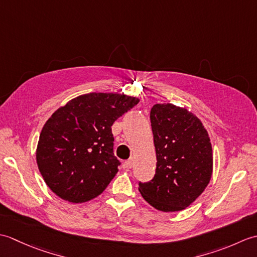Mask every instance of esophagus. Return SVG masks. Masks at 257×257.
<instances>
[{
    "mask_svg": "<svg viewBox=\"0 0 257 257\" xmlns=\"http://www.w3.org/2000/svg\"><path fill=\"white\" fill-rule=\"evenodd\" d=\"M133 166H134V161L132 159L123 162V168H125V169H132Z\"/></svg>",
    "mask_w": 257,
    "mask_h": 257,
    "instance_id": "obj_1",
    "label": "esophagus"
}]
</instances>
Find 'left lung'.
Segmentation results:
<instances>
[{
    "label": "left lung",
    "instance_id": "1",
    "mask_svg": "<svg viewBox=\"0 0 257 257\" xmlns=\"http://www.w3.org/2000/svg\"><path fill=\"white\" fill-rule=\"evenodd\" d=\"M157 155L156 174L139 182L143 198L163 212L184 210L209 184L212 147L200 119L185 108L157 103L150 111Z\"/></svg>",
    "mask_w": 257,
    "mask_h": 257
}]
</instances>
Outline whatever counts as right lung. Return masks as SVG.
Returning a JSON list of instances; mask_svg holds the SVG:
<instances>
[{
    "mask_svg": "<svg viewBox=\"0 0 257 257\" xmlns=\"http://www.w3.org/2000/svg\"><path fill=\"white\" fill-rule=\"evenodd\" d=\"M138 98L90 92L58 108L42 129L36 161L59 198L83 203L102 193L118 172L111 125Z\"/></svg>",
    "mask_w": 257,
    "mask_h": 257,
    "instance_id": "right-lung-1",
    "label": "right lung"
}]
</instances>
